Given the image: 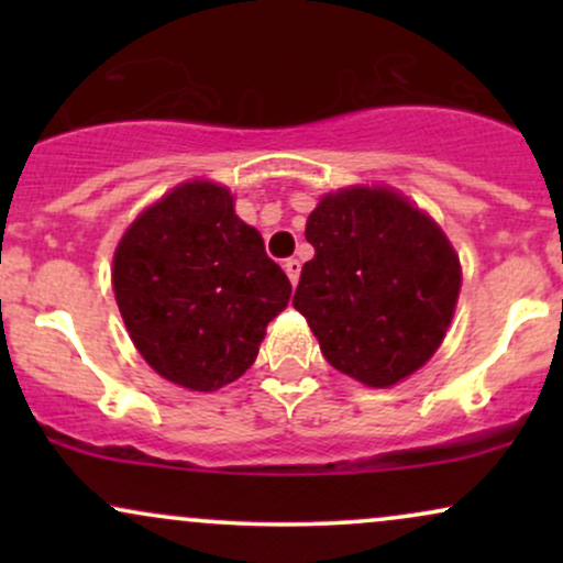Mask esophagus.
I'll return each instance as SVG.
<instances>
[{"instance_id":"esophagus-1","label":"esophagus","mask_w":563,"mask_h":563,"mask_svg":"<svg viewBox=\"0 0 563 563\" xmlns=\"http://www.w3.org/2000/svg\"><path fill=\"white\" fill-rule=\"evenodd\" d=\"M283 269H286L288 280L296 286V283H299V275H301V262L299 260H286V262H283Z\"/></svg>"}]
</instances>
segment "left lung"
I'll list each match as a JSON object with an SVG mask.
<instances>
[{
  "label": "left lung",
  "instance_id": "1",
  "mask_svg": "<svg viewBox=\"0 0 563 563\" xmlns=\"http://www.w3.org/2000/svg\"><path fill=\"white\" fill-rule=\"evenodd\" d=\"M314 256L294 307L322 357L386 389L431 360L461 294V260L442 228L386 187L328 192L303 230Z\"/></svg>",
  "mask_w": 563,
  "mask_h": 563
}]
</instances>
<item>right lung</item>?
Here are the masks:
<instances>
[{
    "label": "right lung",
    "instance_id": "obj_1",
    "mask_svg": "<svg viewBox=\"0 0 563 563\" xmlns=\"http://www.w3.org/2000/svg\"><path fill=\"white\" fill-rule=\"evenodd\" d=\"M119 312L145 363L172 384L217 391L254 365L290 283L228 187L192 179L129 224L113 254Z\"/></svg>",
    "mask_w": 563,
    "mask_h": 563
}]
</instances>
